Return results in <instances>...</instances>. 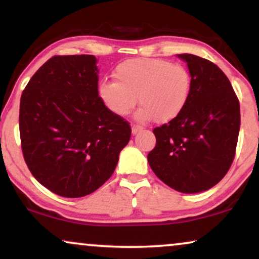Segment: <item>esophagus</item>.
Wrapping results in <instances>:
<instances>
[{"instance_id": "1", "label": "esophagus", "mask_w": 259, "mask_h": 259, "mask_svg": "<svg viewBox=\"0 0 259 259\" xmlns=\"http://www.w3.org/2000/svg\"><path fill=\"white\" fill-rule=\"evenodd\" d=\"M141 130H143V127H141V126L136 125V123H134V125H132V133H133V134H137V133L139 132V131H141Z\"/></svg>"}]
</instances>
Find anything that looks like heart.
I'll use <instances>...</instances> for the list:
<instances>
[{
    "label": "heart",
    "mask_w": 259,
    "mask_h": 259,
    "mask_svg": "<svg viewBox=\"0 0 259 259\" xmlns=\"http://www.w3.org/2000/svg\"><path fill=\"white\" fill-rule=\"evenodd\" d=\"M116 81L105 80L99 86L101 101L115 115L123 116L138 102L139 121L153 119L164 123L177 118L191 95L192 80L186 67L164 59H130L116 66Z\"/></svg>",
    "instance_id": "b5f03b06"
}]
</instances>
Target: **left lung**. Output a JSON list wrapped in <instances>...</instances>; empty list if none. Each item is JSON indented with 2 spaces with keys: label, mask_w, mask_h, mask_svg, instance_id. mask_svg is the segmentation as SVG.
Returning a JSON list of instances; mask_svg holds the SVG:
<instances>
[{
  "label": "left lung",
  "mask_w": 259,
  "mask_h": 259,
  "mask_svg": "<svg viewBox=\"0 0 259 259\" xmlns=\"http://www.w3.org/2000/svg\"><path fill=\"white\" fill-rule=\"evenodd\" d=\"M192 88L183 112L155 127L148 164L161 182L183 193H198L224 178L236 154L240 126L238 98L228 76L213 62L180 54Z\"/></svg>",
  "instance_id": "8db88e82"
}]
</instances>
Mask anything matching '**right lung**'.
Listing matches in <instances>:
<instances>
[{
  "label": "right lung",
  "mask_w": 259,
  "mask_h": 259,
  "mask_svg": "<svg viewBox=\"0 0 259 259\" xmlns=\"http://www.w3.org/2000/svg\"><path fill=\"white\" fill-rule=\"evenodd\" d=\"M94 55H55L21 95L24 161L41 185L66 198L94 192L114 172L130 122L104 105Z\"/></svg>",
  "instance_id": "1"
}]
</instances>
